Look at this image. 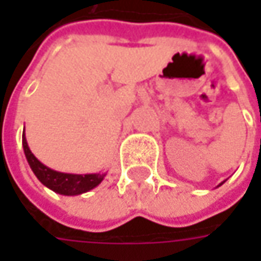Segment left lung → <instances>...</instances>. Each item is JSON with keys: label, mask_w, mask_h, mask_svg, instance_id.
Returning a JSON list of instances; mask_svg holds the SVG:
<instances>
[{"label": "left lung", "mask_w": 261, "mask_h": 261, "mask_svg": "<svg viewBox=\"0 0 261 261\" xmlns=\"http://www.w3.org/2000/svg\"><path fill=\"white\" fill-rule=\"evenodd\" d=\"M221 185H224V181H222V183H221ZM221 185H218V187H219V186H221Z\"/></svg>", "instance_id": "left-lung-1"}]
</instances>
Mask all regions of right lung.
Returning <instances> with one entry per match:
<instances>
[{
  "label": "right lung",
  "instance_id": "right-lung-1",
  "mask_svg": "<svg viewBox=\"0 0 261 261\" xmlns=\"http://www.w3.org/2000/svg\"><path fill=\"white\" fill-rule=\"evenodd\" d=\"M23 149L27 158V163L32 171L39 178V181L47 189L54 190L55 193L64 196H76L90 192L100 185L107 173H93V174H71V173H61L55 171L45 164H42L30 151L27 145L24 132H23Z\"/></svg>",
  "mask_w": 261,
  "mask_h": 261
}]
</instances>
